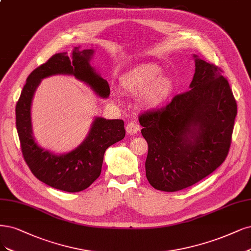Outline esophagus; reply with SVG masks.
Returning a JSON list of instances; mask_svg holds the SVG:
<instances>
[{
	"mask_svg": "<svg viewBox=\"0 0 251 251\" xmlns=\"http://www.w3.org/2000/svg\"><path fill=\"white\" fill-rule=\"evenodd\" d=\"M126 133L128 135H134L136 134L138 131H140V125L138 124L137 122H135V120H133V122H129L126 126Z\"/></svg>",
	"mask_w": 251,
	"mask_h": 251,
	"instance_id": "obj_1",
	"label": "esophagus"
}]
</instances>
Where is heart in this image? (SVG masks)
<instances>
[{
    "mask_svg": "<svg viewBox=\"0 0 251 251\" xmlns=\"http://www.w3.org/2000/svg\"><path fill=\"white\" fill-rule=\"evenodd\" d=\"M162 70L153 63L140 64L126 74L122 80L123 89L132 96L140 94V100L146 106H157L169 96L174 82L169 76L160 75Z\"/></svg>",
    "mask_w": 251,
    "mask_h": 251,
    "instance_id": "heart-1",
    "label": "heart"
}]
</instances>
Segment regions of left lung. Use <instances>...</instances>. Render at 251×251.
I'll return each instance as SVG.
<instances>
[{"label":"left lung","instance_id":"obj_1","mask_svg":"<svg viewBox=\"0 0 251 251\" xmlns=\"http://www.w3.org/2000/svg\"><path fill=\"white\" fill-rule=\"evenodd\" d=\"M194 57L190 89L139 115L149 144L146 177L160 191H178L208 176L231 144L237 102L229 83L217 65Z\"/></svg>","mask_w":251,"mask_h":251}]
</instances>
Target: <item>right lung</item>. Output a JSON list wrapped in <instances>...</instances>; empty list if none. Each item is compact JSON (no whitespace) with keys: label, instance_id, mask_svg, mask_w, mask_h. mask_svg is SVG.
<instances>
[{"label":"right lung","instance_id":"obj_1","mask_svg":"<svg viewBox=\"0 0 251 251\" xmlns=\"http://www.w3.org/2000/svg\"><path fill=\"white\" fill-rule=\"evenodd\" d=\"M92 55L93 50L75 47L71 58L67 53L51 56L29 75L15 107L16 129L23 157L31 172L42 183L66 192L83 191L100 176L106 150L126 136L125 123L123 119L97 118L80 146L66 154L56 155L43 151L34 141L31 101L41 79L58 74L73 75L88 84L100 97H109L108 82L89 64Z\"/></svg>","mask_w":251,"mask_h":251}]
</instances>
